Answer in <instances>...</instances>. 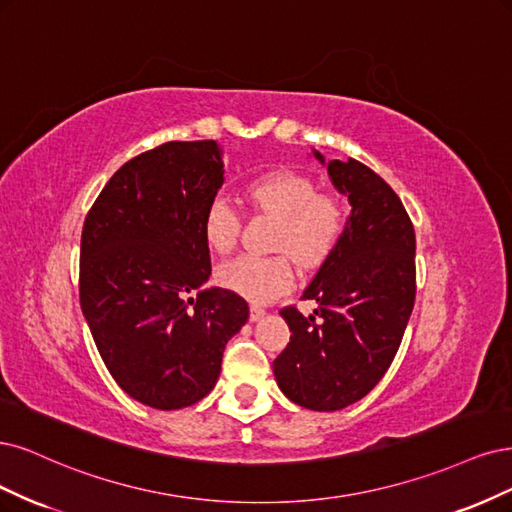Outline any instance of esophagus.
Masks as SVG:
<instances>
[{"instance_id": "esophagus-1", "label": "esophagus", "mask_w": 512, "mask_h": 512, "mask_svg": "<svg viewBox=\"0 0 512 512\" xmlns=\"http://www.w3.org/2000/svg\"><path fill=\"white\" fill-rule=\"evenodd\" d=\"M263 317H266V310H263V308H259V306H251V312H249V319H251L253 323L261 321Z\"/></svg>"}]
</instances>
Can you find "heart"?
<instances>
[{
  "label": "heart",
  "instance_id": "heart-1",
  "mask_svg": "<svg viewBox=\"0 0 512 512\" xmlns=\"http://www.w3.org/2000/svg\"><path fill=\"white\" fill-rule=\"evenodd\" d=\"M249 202L278 219L274 249L291 253L302 266H319L332 253L344 229L346 212L336 195L317 191L310 176L295 170H274L251 180ZM240 217L225 197H212L202 214V238L210 251L225 255L234 249ZM217 283L253 304H270L295 283L289 255H242L223 263Z\"/></svg>",
  "mask_w": 512,
  "mask_h": 512
}]
</instances>
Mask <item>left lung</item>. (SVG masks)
I'll use <instances>...</instances> for the list:
<instances>
[{
	"instance_id": "obj_1",
	"label": "left lung",
	"mask_w": 512,
	"mask_h": 512,
	"mask_svg": "<svg viewBox=\"0 0 512 512\" xmlns=\"http://www.w3.org/2000/svg\"><path fill=\"white\" fill-rule=\"evenodd\" d=\"M351 204L340 240L304 289L317 308L280 310L291 340L274 359L276 383L298 406L332 412L368 395L400 349L415 306V229L400 197L364 163L325 159Z\"/></svg>"
}]
</instances>
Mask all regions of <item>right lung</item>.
Wrapping results in <instances>:
<instances>
[{
  "label": "right lung",
  "mask_w": 512,
  "mask_h": 512,
  "mask_svg": "<svg viewBox=\"0 0 512 512\" xmlns=\"http://www.w3.org/2000/svg\"><path fill=\"white\" fill-rule=\"evenodd\" d=\"M223 174L214 140L166 142L114 172L82 227V315L114 381L151 408L206 398L249 321L240 295L204 287L202 214Z\"/></svg>",
  "instance_id": "obj_1"
}]
</instances>
